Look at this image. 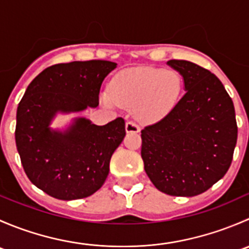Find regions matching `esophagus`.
I'll use <instances>...</instances> for the list:
<instances>
[{"label": "esophagus", "mask_w": 249, "mask_h": 249, "mask_svg": "<svg viewBox=\"0 0 249 249\" xmlns=\"http://www.w3.org/2000/svg\"><path fill=\"white\" fill-rule=\"evenodd\" d=\"M125 130H126L127 134H130V132H134V134H137V132H140V126L136 124V123L127 122L126 124H125Z\"/></svg>", "instance_id": "34e87169"}]
</instances>
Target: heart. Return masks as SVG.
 Returning <instances> with one entry per match:
<instances>
[{
    "label": "heart",
    "instance_id": "b5f03b06",
    "mask_svg": "<svg viewBox=\"0 0 249 249\" xmlns=\"http://www.w3.org/2000/svg\"><path fill=\"white\" fill-rule=\"evenodd\" d=\"M182 79L175 71L152 67L125 70L113 78L109 92L102 94V102L135 108V115L143 123H155L166 117L178 104Z\"/></svg>",
    "mask_w": 249,
    "mask_h": 249
}]
</instances>
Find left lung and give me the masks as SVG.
Here are the masks:
<instances>
[{
    "label": "left lung",
    "instance_id": "left-lung-1",
    "mask_svg": "<svg viewBox=\"0 0 249 249\" xmlns=\"http://www.w3.org/2000/svg\"><path fill=\"white\" fill-rule=\"evenodd\" d=\"M185 94L160 122L141 131V157L158 190L195 196L229 170L237 141L235 108L219 79L196 64L170 60Z\"/></svg>",
    "mask_w": 249,
    "mask_h": 249
}]
</instances>
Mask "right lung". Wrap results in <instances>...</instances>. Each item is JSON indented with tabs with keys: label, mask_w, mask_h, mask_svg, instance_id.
<instances>
[{
	"label": "right lung",
	"mask_w": 249,
	"mask_h": 249,
	"mask_svg": "<svg viewBox=\"0 0 249 249\" xmlns=\"http://www.w3.org/2000/svg\"><path fill=\"white\" fill-rule=\"evenodd\" d=\"M115 67L105 60L53 65L30 83L19 102L16 143L22 167L37 188L55 199L90 196L108 176L112 154L125 137L123 118L99 126L79 117L65 130L50 124L57 113L99 106L102 82Z\"/></svg>",
	"instance_id": "add662e5"
}]
</instances>
